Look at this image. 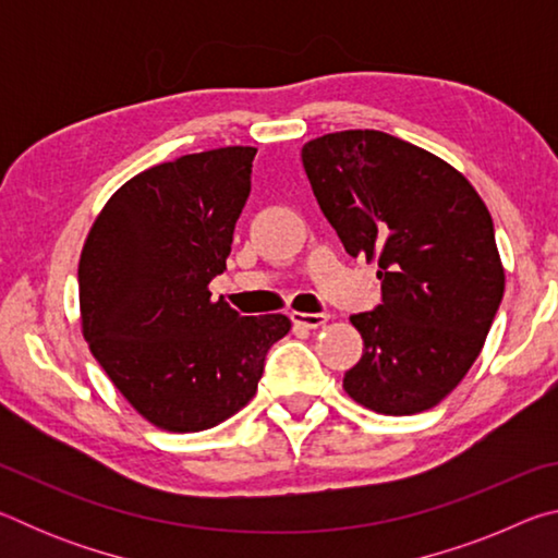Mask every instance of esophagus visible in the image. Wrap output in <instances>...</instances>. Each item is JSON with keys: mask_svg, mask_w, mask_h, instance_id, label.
Masks as SVG:
<instances>
[{"mask_svg": "<svg viewBox=\"0 0 558 558\" xmlns=\"http://www.w3.org/2000/svg\"><path fill=\"white\" fill-rule=\"evenodd\" d=\"M290 319L300 327H307V329H317V327H325L329 315L325 313H290Z\"/></svg>", "mask_w": 558, "mask_h": 558, "instance_id": "esophagus-1", "label": "esophagus"}]
</instances>
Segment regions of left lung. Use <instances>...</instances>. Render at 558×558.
<instances>
[{
	"instance_id": "1",
	"label": "left lung",
	"mask_w": 558,
	"mask_h": 558,
	"mask_svg": "<svg viewBox=\"0 0 558 558\" xmlns=\"http://www.w3.org/2000/svg\"><path fill=\"white\" fill-rule=\"evenodd\" d=\"M302 167L349 256L379 263L381 305L349 317L364 354L344 391L386 415L433 409L477 359L505 295L485 202L456 167L379 130L310 140Z\"/></svg>"
}]
</instances>
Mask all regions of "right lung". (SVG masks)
Returning <instances> with one entry per match:
<instances>
[{
    "mask_svg": "<svg viewBox=\"0 0 558 558\" xmlns=\"http://www.w3.org/2000/svg\"><path fill=\"white\" fill-rule=\"evenodd\" d=\"M256 147H219L149 167L102 206L78 263L93 356L157 428L196 433L241 411L286 315L241 317L211 300L251 194Z\"/></svg>",
    "mask_w": 558,
    "mask_h": 558,
    "instance_id": "obj_1",
    "label": "right lung"
}]
</instances>
